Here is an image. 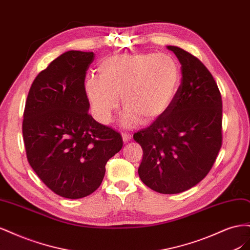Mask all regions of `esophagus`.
<instances>
[{
    "instance_id": "34e87169",
    "label": "esophagus",
    "mask_w": 250,
    "mask_h": 250,
    "mask_svg": "<svg viewBox=\"0 0 250 250\" xmlns=\"http://www.w3.org/2000/svg\"><path fill=\"white\" fill-rule=\"evenodd\" d=\"M131 137H132V135H131L130 133H128V132H122V138H123V141H124L125 143H127L128 141H130Z\"/></svg>"
}]
</instances>
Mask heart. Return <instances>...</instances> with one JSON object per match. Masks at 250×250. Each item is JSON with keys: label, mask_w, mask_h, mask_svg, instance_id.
<instances>
[{"label": "heart", "mask_w": 250, "mask_h": 250, "mask_svg": "<svg viewBox=\"0 0 250 250\" xmlns=\"http://www.w3.org/2000/svg\"><path fill=\"white\" fill-rule=\"evenodd\" d=\"M99 74L85 88L96 118L104 124L110 122L120 97L125 126L152 122L170 107L180 85L179 66L168 54L116 55L103 60Z\"/></svg>", "instance_id": "obj_1"}]
</instances>
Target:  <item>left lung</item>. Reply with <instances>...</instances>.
Masks as SVG:
<instances>
[{"mask_svg":"<svg viewBox=\"0 0 250 250\" xmlns=\"http://www.w3.org/2000/svg\"><path fill=\"white\" fill-rule=\"evenodd\" d=\"M181 63L175 99L149 127L133 134L143 149L142 181L162 194H178L206 177L222 146V98L200 60L168 46Z\"/></svg>","mask_w":250,"mask_h":250,"instance_id":"obj_1","label":"left lung"}]
</instances>
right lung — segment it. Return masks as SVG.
Segmentation results:
<instances>
[{
	"mask_svg": "<svg viewBox=\"0 0 250 250\" xmlns=\"http://www.w3.org/2000/svg\"><path fill=\"white\" fill-rule=\"evenodd\" d=\"M93 52L67 51L35 77L26 100L27 160L42 183L69 199L100 187L105 165L122 149L121 134L87 112L84 80Z\"/></svg>",
	"mask_w": 250,
	"mask_h": 250,
	"instance_id": "1",
	"label": "right lung"
}]
</instances>
